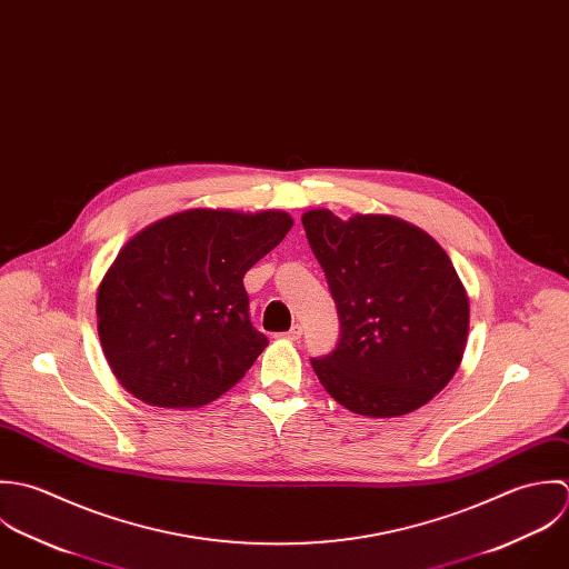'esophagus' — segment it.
Here are the masks:
<instances>
[{"label": "esophagus", "instance_id": "34e87169", "mask_svg": "<svg viewBox=\"0 0 569 569\" xmlns=\"http://www.w3.org/2000/svg\"><path fill=\"white\" fill-rule=\"evenodd\" d=\"M301 335H303V328L301 326H292L288 332H283L281 337L283 339H288V341H299L301 339Z\"/></svg>", "mask_w": 569, "mask_h": 569}]
</instances>
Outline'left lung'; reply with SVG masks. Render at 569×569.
<instances>
[{"instance_id":"1","label":"left lung","mask_w":569,"mask_h":569,"mask_svg":"<svg viewBox=\"0 0 569 569\" xmlns=\"http://www.w3.org/2000/svg\"><path fill=\"white\" fill-rule=\"evenodd\" d=\"M339 310L341 339L312 358L326 391L369 418L411 413L453 378L468 337V297L445 248L391 216L328 209L301 218Z\"/></svg>"}]
</instances>
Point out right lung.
<instances>
[{
    "instance_id": "1",
    "label": "right lung",
    "mask_w": 569,
    "mask_h": 569,
    "mask_svg": "<svg viewBox=\"0 0 569 569\" xmlns=\"http://www.w3.org/2000/svg\"><path fill=\"white\" fill-rule=\"evenodd\" d=\"M290 228L283 211L191 209L133 234L97 295L118 382L167 409L209 405L237 385L268 345L250 323L243 274Z\"/></svg>"
}]
</instances>
